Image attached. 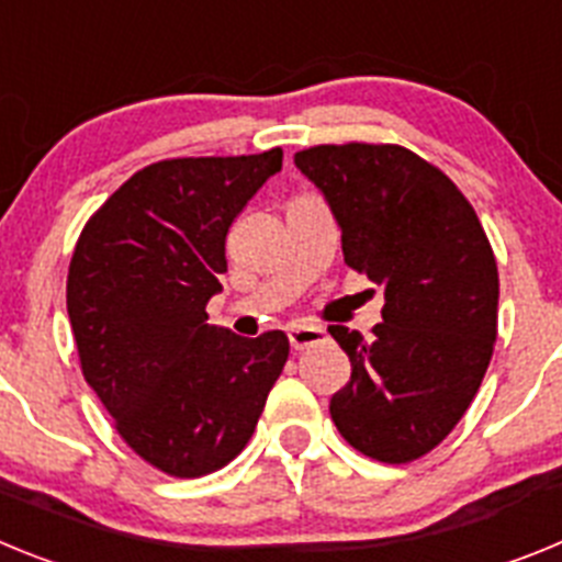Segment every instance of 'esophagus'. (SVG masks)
I'll list each match as a JSON object with an SVG mask.
<instances>
[{
  "mask_svg": "<svg viewBox=\"0 0 562 562\" xmlns=\"http://www.w3.org/2000/svg\"><path fill=\"white\" fill-rule=\"evenodd\" d=\"M290 342H292V349H310V346H317V342H324L326 340V331L321 329V326H306V324H295L290 326Z\"/></svg>",
  "mask_w": 562,
  "mask_h": 562,
  "instance_id": "obj_1",
  "label": "esophagus"
}]
</instances>
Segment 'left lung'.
Masks as SVG:
<instances>
[{"label":"left lung","instance_id":"8db88e82","mask_svg":"<svg viewBox=\"0 0 562 562\" xmlns=\"http://www.w3.org/2000/svg\"><path fill=\"white\" fill-rule=\"evenodd\" d=\"M295 166L324 191L342 258L385 292L369 340L329 326L351 380L329 402L351 448L408 464L448 439L498 337V265L448 173L394 143L312 146Z\"/></svg>","mask_w":562,"mask_h":562}]
</instances>
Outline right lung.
I'll list each match as a JSON object with an SVG mask.
<instances>
[{
	"mask_svg": "<svg viewBox=\"0 0 562 562\" xmlns=\"http://www.w3.org/2000/svg\"><path fill=\"white\" fill-rule=\"evenodd\" d=\"M284 151L173 157L132 173L83 225L67 312L83 380L146 464L200 479L250 441L290 357L284 331L207 324L225 241Z\"/></svg>",
	"mask_w": 562,
	"mask_h": 562,
	"instance_id": "1",
	"label": "right lung"
}]
</instances>
